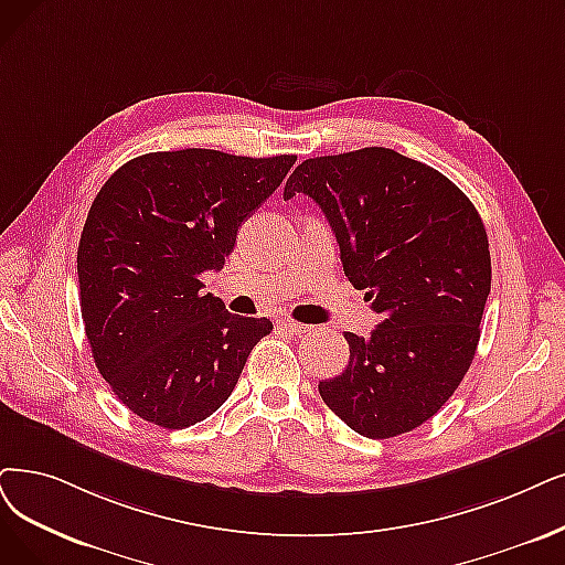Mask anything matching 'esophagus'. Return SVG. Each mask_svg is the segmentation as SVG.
Returning <instances> with one entry per match:
<instances>
[{
  "label": "esophagus",
  "instance_id": "obj_1",
  "mask_svg": "<svg viewBox=\"0 0 565 565\" xmlns=\"http://www.w3.org/2000/svg\"><path fill=\"white\" fill-rule=\"evenodd\" d=\"M282 331H289V333H295V335H306L308 331H310V327L308 324H303V322H295V320H289V318H285V320H280V324H278Z\"/></svg>",
  "mask_w": 565,
  "mask_h": 565
}]
</instances>
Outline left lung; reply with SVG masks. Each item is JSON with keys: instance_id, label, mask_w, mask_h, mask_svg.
Listing matches in <instances>:
<instances>
[{"instance_id": "8db88e82", "label": "left lung", "mask_w": 565, "mask_h": 565, "mask_svg": "<svg viewBox=\"0 0 565 565\" xmlns=\"http://www.w3.org/2000/svg\"><path fill=\"white\" fill-rule=\"evenodd\" d=\"M299 192L322 209L345 276L382 318L366 338L345 333L348 369L320 382V396L359 436L408 434L476 356L491 289L482 217L452 180L390 148L312 157L285 199Z\"/></svg>"}]
</instances>
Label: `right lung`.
Wrapping results in <instances>:
<instances>
[{"mask_svg": "<svg viewBox=\"0 0 565 565\" xmlns=\"http://www.w3.org/2000/svg\"><path fill=\"white\" fill-rule=\"evenodd\" d=\"M295 154L206 148L148 152L113 173L78 243L81 312L95 364L127 408L188 428L227 401L274 324L204 295L238 227L276 192Z\"/></svg>", "mask_w": 565, "mask_h": 565, "instance_id": "obj_1", "label": "right lung"}]
</instances>
